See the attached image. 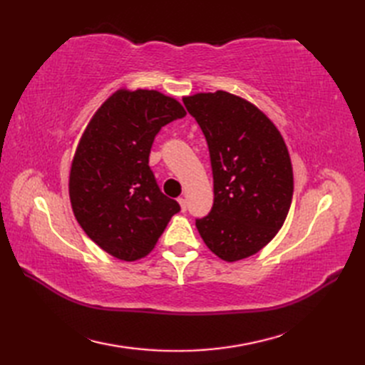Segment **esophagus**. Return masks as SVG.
<instances>
[{
    "label": "esophagus",
    "instance_id": "1",
    "mask_svg": "<svg viewBox=\"0 0 365 365\" xmlns=\"http://www.w3.org/2000/svg\"><path fill=\"white\" fill-rule=\"evenodd\" d=\"M178 202L181 205V212H185V210H187V201L184 200V197H178Z\"/></svg>",
    "mask_w": 365,
    "mask_h": 365
}]
</instances>
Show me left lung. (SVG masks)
<instances>
[{
	"mask_svg": "<svg viewBox=\"0 0 365 365\" xmlns=\"http://www.w3.org/2000/svg\"><path fill=\"white\" fill-rule=\"evenodd\" d=\"M182 102L204 132L213 170L212 212L196 219V228L219 259H247L269 244L288 216V148L272 121L239 96L197 93Z\"/></svg>",
	"mask_w": 365,
	"mask_h": 365,
	"instance_id": "1",
	"label": "left lung"
}]
</instances>
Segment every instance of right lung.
<instances>
[{
    "instance_id": "1",
    "label": "right lung",
    "mask_w": 365,
    "mask_h": 365,
    "mask_svg": "<svg viewBox=\"0 0 365 365\" xmlns=\"http://www.w3.org/2000/svg\"><path fill=\"white\" fill-rule=\"evenodd\" d=\"M185 109L155 90H118L83 130L70 170L77 222L111 256H148L180 204L165 196L149 168L153 138Z\"/></svg>"
}]
</instances>
